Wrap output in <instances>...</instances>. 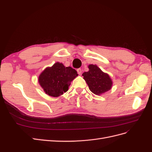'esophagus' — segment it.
<instances>
[{
	"label": "esophagus",
	"mask_w": 152,
	"mask_h": 152,
	"mask_svg": "<svg viewBox=\"0 0 152 152\" xmlns=\"http://www.w3.org/2000/svg\"><path fill=\"white\" fill-rule=\"evenodd\" d=\"M77 71L78 74H79V75H81V73H82V70H81V68H78L77 70Z\"/></svg>",
	"instance_id": "obj_1"
}]
</instances>
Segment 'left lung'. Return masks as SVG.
<instances>
[{"label":"left lung","instance_id":"8db88e82","mask_svg":"<svg viewBox=\"0 0 152 152\" xmlns=\"http://www.w3.org/2000/svg\"><path fill=\"white\" fill-rule=\"evenodd\" d=\"M88 68L89 71L83 73L82 76L92 93L100 95L111 89L113 83L108 74L96 65H89Z\"/></svg>","mask_w":152,"mask_h":152}]
</instances>
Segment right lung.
<instances>
[{
	"label": "right lung",
	"instance_id": "add662e5",
	"mask_svg": "<svg viewBox=\"0 0 152 152\" xmlns=\"http://www.w3.org/2000/svg\"><path fill=\"white\" fill-rule=\"evenodd\" d=\"M78 76L75 69L65 67L61 63H54L40 73L39 82L47 94L58 97L68 90L70 82Z\"/></svg>",
	"mask_w": 152,
	"mask_h": 152
}]
</instances>
